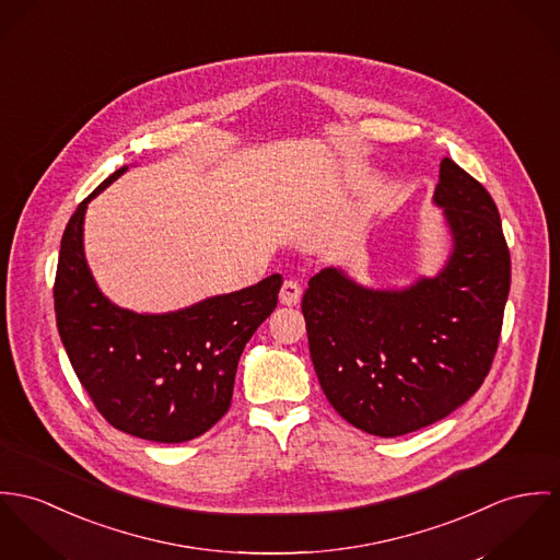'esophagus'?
<instances>
[{"label":"esophagus","mask_w":560,"mask_h":560,"mask_svg":"<svg viewBox=\"0 0 560 560\" xmlns=\"http://www.w3.org/2000/svg\"><path fill=\"white\" fill-rule=\"evenodd\" d=\"M301 296H303V285H301L299 281L288 279V281L281 285V292H279V301H281V305H288V307L299 305Z\"/></svg>","instance_id":"34e87169"}]
</instances>
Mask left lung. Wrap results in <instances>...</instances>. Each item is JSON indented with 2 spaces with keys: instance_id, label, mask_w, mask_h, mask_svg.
Masks as SVG:
<instances>
[{
  "instance_id": "8db88e82",
  "label": "left lung",
  "mask_w": 560,
  "mask_h": 560,
  "mask_svg": "<svg viewBox=\"0 0 560 560\" xmlns=\"http://www.w3.org/2000/svg\"><path fill=\"white\" fill-rule=\"evenodd\" d=\"M434 203L453 250L432 279L370 290L339 268L303 296L310 352L330 406L368 434L428 428L468 401L492 368L511 285V257L492 195L451 159Z\"/></svg>"
}]
</instances>
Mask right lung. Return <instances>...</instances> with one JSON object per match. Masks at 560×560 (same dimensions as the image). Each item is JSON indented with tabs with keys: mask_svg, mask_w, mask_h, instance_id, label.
Instances as JSON below:
<instances>
[{
	"mask_svg": "<svg viewBox=\"0 0 560 560\" xmlns=\"http://www.w3.org/2000/svg\"><path fill=\"white\" fill-rule=\"evenodd\" d=\"M88 195L63 230L54 285L66 354L96 410L120 432L187 442L208 432L232 404L241 354L277 307L281 275L172 313H135L96 288L83 253Z\"/></svg>",
	"mask_w": 560,
	"mask_h": 560,
	"instance_id": "obj_1",
	"label": "right lung"
}]
</instances>
